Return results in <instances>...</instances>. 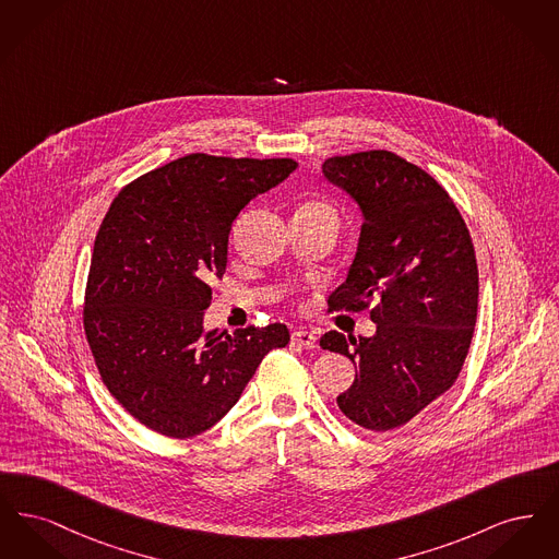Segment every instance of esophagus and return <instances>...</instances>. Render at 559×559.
<instances>
[{"instance_id":"esophagus-1","label":"esophagus","mask_w":559,"mask_h":559,"mask_svg":"<svg viewBox=\"0 0 559 559\" xmlns=\"http://www.w3.org/2000/svg\"><path fill=\"white\" fill-rule=\"evenodd\" d=\"M293 346L306 347V349H312L317 347V335L312 331H293L292 333Z\"/></svg>"}]
</instances>
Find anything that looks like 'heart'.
I'll use <instances>...</instances> for the list:
<instances>
[{"instance_id":"heart-1","label":"heart","mask_w":559,"mask_h":559,"mask_svg":"<svg viewBox=\"0 0 559 559\" xmlns=\"http://www.w3.org/2000/svg\"><path fill=\"white\" fill-rule=\"evenodd\" d=\"M301 210H304V212L322 213V215H326V217L335 219V212H333V207H331V205H326V203H320V201H310V203L301 205Z\"/></svg>"}]
</instances>
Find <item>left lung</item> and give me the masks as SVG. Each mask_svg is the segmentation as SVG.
Masks as SVG:
<instances>
[{
  "label": "left lung",
  "instance_id": "1",
  "mask_svg": "<svg viewBox=\"0 0 559 559\" xmlns=\"http://www.w3.org/2000/svg\"><path fill=\"white\" fill-rule=\"evenodd\" d=\"M324 178L362 212L354 262L329 297L331 310L372 301V337L329 331L320 347L358 369L337 396L347 419L372 431L408 424L442 396L465 362L478 317V264L449 192L390 151L322 163Z\"/></svg>",
  "mask_w": 559,
  "mask_h": 559
}]
</instances>
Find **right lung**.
<instances>
[{
	"label": "right lung",
	"instance_id": "add662e5",
	"mask_svg": "<svg viewBox=\"0 0 559 559\" xmlns=\"http://www.w3.org/2000/svg\"><path fill=\"white\" fill-rule=\"evenodd\" d=\"M293 159L203 153L171 160L123 188L94 242L83 329L117 402L142 426L192 438L240 399L281 322L228 335L205 331L212 281L228 262L240 210L295 171Z\"/></svg>",
	"mask_w": 559,
	"mask_h": 559
}]
</instances>
